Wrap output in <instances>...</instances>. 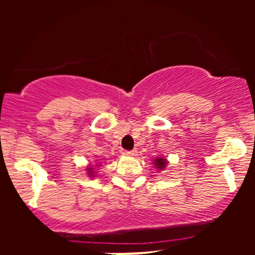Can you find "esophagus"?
I'll list each match as a JSON object with an SVG mask.
<instances>
[{
	"instance_id": "1",
	"label": "esophagus",
	"mask_w": 255,
	"mask_h": 255,
	"mask_svg": "<svg viewBox=\"0 0 255 255\" xmlns=\"http://www.w3.org/2000/svg\"><path fill=\"white\" fill-rule=\"evenodd\" d=\"M137 151L136 150H131V151H125L126 156H136Z\"/></svg>"
}]
</instances>
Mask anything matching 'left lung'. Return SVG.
I'll list each match as a JSON object with an SVG mask.
<instances>
[{
    "label": "left lung",
    "mask_w": 255,
    "mask_h": 255,
    "mask_svg": "<svg viewBox=\"0 0 255 255\" xmlns=\"http://www.w3.org/2000/svg\"><path fill=\"white\" fill-rule=\"evenodd\" d=\"M154 165L158 169H164L166 165V159H164V158H157V159H154Z\"/></svg>",
    "instance_id": "8db88e82"
}]
</instances>
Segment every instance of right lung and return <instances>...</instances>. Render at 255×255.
Here are the masks:
<instances>
[{"label":"right lung","instance_id":"obj_1","mask_svg":"<svg viewBox=\"0 0 255 255\" xmlns=\"http://www.w3.org/2000/svg\"><path fill=\"white\" fill-rule=\"evenodd\" d=\"M87 174L90 175V176H93V168H87Z\"/></svg>","mask_w":255,"mask_h":255}]
</instances>
